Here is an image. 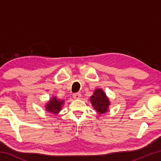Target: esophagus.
<instances>
[{"mask_svg":"<svg viewBox=\"0 0 161 161\" xmlns=\"http://www.w3.org/2000/svg\"><path fill=\"white\" fill-rule=\"evenodd\" d=\"M81 97V95L80 93H75L73 94V98H74L75 99H80Z\"/></svg>","mask_w":161,"mask_h":161,"instance_id":"obj_1","label":"esophagus"}]
</instances>
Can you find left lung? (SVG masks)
<instances>
[{
	"label": "left lung",
	"mask_w": 161,
	"mask_h": 161,
	"mask_svg": "<svg viewBox=\"0 0 161 161\" xmlns=\"http://www.w3.org/2000/svg\"><path fill=\"white\" fill-rule=\"evenodd\" d=\"M89 100L92 107L99 115L104 114L109 111L111 105L109 98L107 96L103 89L100 88L95 89Z\"/></svg>",
	"instance_id": "obj_1"
}]
</instances>
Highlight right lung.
I'll use <instances>...</instances> for the list:
<instances>
[{
    "instance_id": "1",
    "label": "right lung",
    "mask_w": 161,
    "mask_h": 161,
    "mask_svg": "<svg viewBox=\"0 0 161 161\" xmlns=\"http://www.w3.org/2000/svg\"><path fill=\"white\" fill-rule=\"evenodd\" d=\"M64 103V100L58 99L57 97L54 96L50 98L47 103L45 106V109L46 111L54 115H58L59 111L62 110V107Z\"/></svg>"
}]
</instances>
